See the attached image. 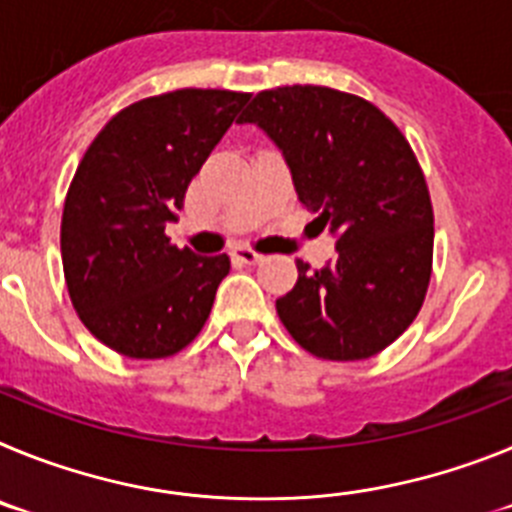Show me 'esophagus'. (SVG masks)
I'll return each mask as SVG.
<instances>
[{
	"mask_svg": "<svg viewBox=\"0 0 512 512\" xmlns=\"http://www.w3.org/2000/svg\"><path fill=\"white\" fill-rule=\"evenodd\" d=\"M230 256H233L235 261H241V264H248V266L261 264V261H264V256H261V253L251 251V248H246V246L233 248V251H230Z\"/></svg>",
	"mask_w": 512,
	"mask_h": 512,
	"instance_id": "1",
	"label": "esophagus"
}]
</instances>
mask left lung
<instances>
[{
  "label": "left lung",
  "instance_id": "left-lung-1",
  "mask_svg": "<svg viewBox=\"0 0 512 512\" xmlns=\"http://www.w3.org/2000/svg\"><path fill=\"white\" fill-rule=\"evenodd\" d=\"M282 151L302 205L336 238V259L277 300L318 359L359 361L405 333L431 282L433 207L405 135L372 102L328 87L259 92L241 115Z\"/></svg>",
  "mask_w": 512,
  "mask_h": 512
}]
</instances>
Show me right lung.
<instances>
[{"label": "right lung", "instance_id": "obj_1", "mask_svg": "<svg viewBox=\"0 0 512 512\" xmlns=\"http://www.w3.org/2000/svg\"><path fill=\"white\" fill-rule=\"evenodd\" d=\"M251 94L176 89L117 112L74 174L61 220L66 287L81 323L130 359L197 338L230 259L171 246L166 225Z\"/></svg>", "mask_w": 512, "mask_h": 512}]
</instances>
